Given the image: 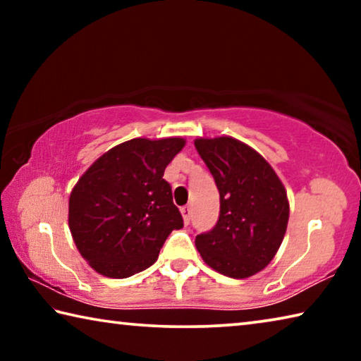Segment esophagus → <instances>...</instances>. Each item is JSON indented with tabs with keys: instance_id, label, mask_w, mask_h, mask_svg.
Instances as JSON below:
<instances>
[{
	"instance_id": "34e87169",
	"label": "esophagus",
	"mask_w": 361,
	"mask_h": 361,
	"mask_svg": "<svg viewBox=\"0 0 361 361\" xmlns=\"http://www.w3.org/2000/svg\"><path fill=\"white\" fill-rule=\"evenodd\" d=\"M181 215H183V219H185V224H189V221H191V215H192L191 207H183Z\"/></svg>"
}]
</instances>
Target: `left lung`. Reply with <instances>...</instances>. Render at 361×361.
I'll use <instances>...</instances> for the list:
<instances>
[{"label":"left lung","mask_w":361,"mask_h":361,"mask_svg":"<svg viewBox=\"0 0 361 361\" xmlns=\"http://www.w3.org/2000/svg\"><path fill=\"white\" fill-rule=\"evenodd\" d=\"M194 145L219 191L218 221L195 235V247L223 276H255L276 256L288 224L282 181L264 157L239 140L197 138Z\"/></svg>","instance_id":"8db88e82"}]
</instances>
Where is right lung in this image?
<instances>
[{
    "label": "right lung",
    "instance_id": "add662e5",
    "mask_svg": "<svg viewBox=\"0 0 361 361\" xmlns=\"http://www.w3.org/2000/svg\"><path fill=\"white\" fill-rule=\"evenodd\" d=\"M183 138H133L105 152L73 188L68 224L79 253L97 272L126 279L154 264L170 232L183 228L162 178Z\"/></svg>",
    "mask_w": 361,
    "mask_h": 361
}]
</instances>
